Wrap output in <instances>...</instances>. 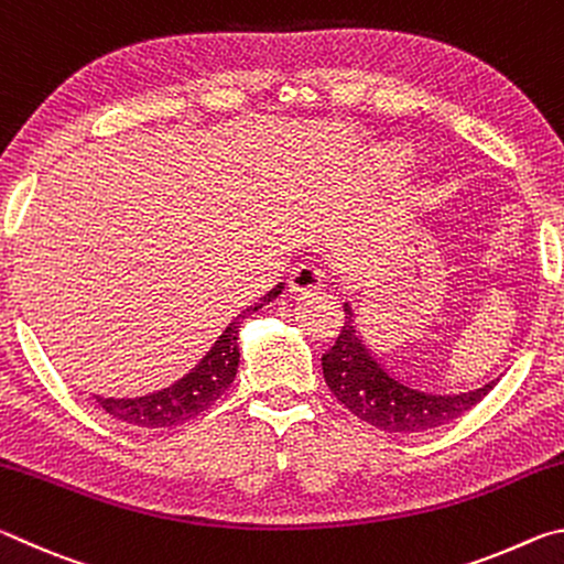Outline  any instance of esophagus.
Masks as SVG:
<instances>
[{"label": "esophagus", "mask_w": 564, "mask_h": 564, "mask_svg": "<svg viewBox=\"0 0 564 564\" xmlns=\"http://www.w3.org/2000/svg\"><path fill=\"white\" fill-rule=\"evenodd\" d=\"M291 291L295 293H313V291H321L323 283H326V275H323L321 269H316V265H299L291 273Z\"/></svg>", "instance_id": "1"}]
</instances>
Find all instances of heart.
<instances>
[{"mask_svg": "<svg viewBox=\"0 0 564 564\" xmlns=\"http://www.w3.org/2000/svg\"><path fill=\"white\" fill-rule=\"evenodd\" d=\"M378 161L386 171H393V174H398V171H405L410 166V161H413V149H410L408 144H388L380 149Z\"/></svg>", "mask_w": 564, "mask_h": 564, "instance_id": "1", "label": "heart"}]
</instances>
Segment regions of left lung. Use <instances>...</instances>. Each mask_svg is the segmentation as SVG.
Instances as JSON below:
<instances>
[{"instance_id": "1", "label": "left lung", "mask_w": 564, "mask_h": 564, "mask_svg": "<svg viewBox=\"0 0 564 564\" xmlns=\"http://www.w3.org/2000/svg\"><path fill=\"white\" fill-rule=\"evenodd\" d=\"M346 326L328 352H323V378L352 415L388 433H423L465 415L498 386L500 378L463 393H433L398 380L362 340L356 313L346 301Z\"/></svg>"}]
</instances>
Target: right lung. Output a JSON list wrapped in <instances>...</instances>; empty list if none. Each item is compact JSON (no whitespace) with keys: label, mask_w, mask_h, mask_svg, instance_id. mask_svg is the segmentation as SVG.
Masks as SVG:
<instances>
[{"label":"right lung","mask_w":564,"mask_h":564,"mask_svg":"<svg viewBox=\"0 0 564 564\" xmlns=\"http://www.w3.org/2000/svg\"><path fill=\"white\" fill-rule=\"evenodd\" d=\"M283 293V283L275 285L273 291L263 295L259 303L248 305L246 311L228 323L226 330L216 338L212 350L188 370L184 378H178L176 383L169 388H161L156 393L137 395V398H104L94 395L97 403L107 410L121 423L139 425V427H171L191 420L198 413H204L208 405H214L221 398L224 390L234 383L236 370H238V328L246 316H251L253 311H259L261 305L271 303Z\"/></svg>","instance_id":"obj_1"}]
</instances>
